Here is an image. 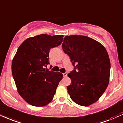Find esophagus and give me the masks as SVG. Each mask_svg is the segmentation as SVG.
<instances>
[{
	"mask_svg": "<svg viewBox=\"0 0 123 123\" xmlns=\"http://www.w3.org/2000/svg\"><path fill=\"white\" fill-rule=\"evenodd\" d=\"M67 76H68V73H66V72H65V73H63V77H67Z\"/></svg>",
	"mask_w": 123,
	"mask_h": 123,
	"instance_id": "34e87169",
	"label": "esophagus"
}]
</instances>
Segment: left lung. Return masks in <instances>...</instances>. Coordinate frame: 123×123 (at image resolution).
<instances>
[{
    "mask_svg": "<svg viewBox=\"0 0 123 123\" xmlns=\"http://www.w3.org/2000/svg\"><path fill=\"white\" fill-rule=\"evenodd\" d=\"M62 47L74 68L68 74L71 99L81 106L93 104L109 84L111 63L105 48L92 38L77 35L66 36Z\"/></svg>",
    "mask_w": 123,
    "mask_h": 123,
    "instance_id": "left-lung-1",
    "label": "left lung"
}]
</instances>
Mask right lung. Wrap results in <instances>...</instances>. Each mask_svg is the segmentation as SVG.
<instances>
[{"label":"right lung","instance_id":"1","mask_svg":"<svg viewBox=\"0 0 123 123\" xmlns=\"http://www.w3.org/2000/svg\"><path fill=\"white\" fill-rule=\"evenodd\" d=\"M63 35L41 34L19 46L12 62V74L20 96L29 104L42 106L51 102L62 74L46 69L50 49L58 46Z\"/></svg>","mask_w":123,"mask_h":123}]
</instances>
